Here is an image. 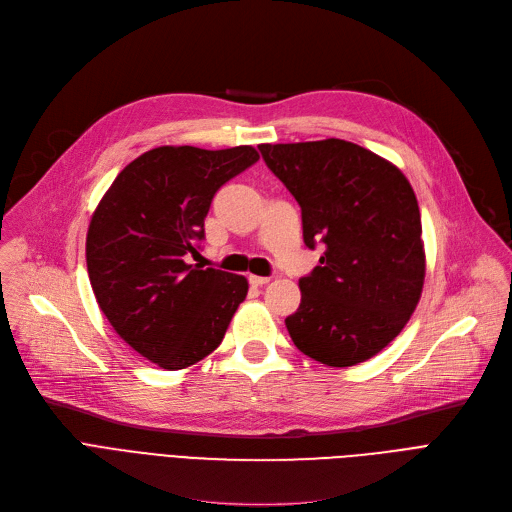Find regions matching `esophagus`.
I'll use <instances>...</instances> for the list:
<instances>
[{"label": "esophagus", "mask_w": 512, "mask_h": 512, "mask_svg": "<svg viewBox=\"0 0 512 512\" xmlns=\"http://www.w3.org/2000/svg\"><path fill=\"white\" fill-rule=\"evenodd\" d=\"M249 282H251V286H265L267 282H270V278H267V276H249Z\"/></svg>", "instance_id": "esophagus-1"}]
</instances>
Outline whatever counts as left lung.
Listing matches in <instances>:
<instances>
[{
  "label": "left lung",
  "mask_w": 512,
  "mask_h": 512,
  "mask_svg": "<svg viewBox=\"0 0 512 512\" xmlns=\"http://www.w3.org/2000/svg\"><path fill=\"white\" fill-rule=\"evenodd\" d=\"M259 151L301 205L305 245L326 249L299 280L301 305L286 317L294 346L330 367L371 359L405 328L423 288L421 215L409 180L340 139Z\"/></svg>",
  "instance_id": "obj_1"
}]
</instances>
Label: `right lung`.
<instances>
[{"instance_id": "1", "label": "right lung", "mask_w": 512, "mask_h": 512, "mask_svg": "<svg viewBox=\"0 0 512 512\" xmlns=\"http://www.w3.org/2000/svg\"><path fill=\"white\" fill-rule=\"evenodd\" d=\"M249 147L207 151L157 147L116 176L87 234L95 299L134 351L164 369H184L220 346L245 301V276L191 263L220 188L251 168Z\"/></svg>"}]
</instances>
